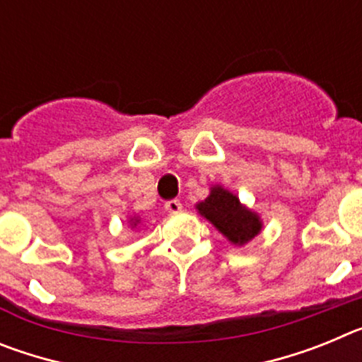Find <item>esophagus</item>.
Masks as SVG:
<instances>
[{"mask_svg": "<svg viewBox=\"0 0 362 362\" xmlns=\"http://www.w3.org/2000/svg\"><path fill=\"white\" fill-rule=\"evenodd\" d=\"M181 209H183V204H181V201L179 199H172L165 203V210L168 214H179L181 212Z\"/></svg>", "mask_w": 362, "mask_h": 362, "instance_id": "34e87169", "label": "esophagus"}]
</instances>
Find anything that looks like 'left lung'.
Instances as JSON below:
<instances>
[{
	"instance_id": "obj_1",
	"label": "left lung",
	"mask_w": 362,
	"mask_h": 362,
	"mask_svg": "<svg viewBox=\"0 0 362 362\" xmlns=\"http://www.w3.org/2000/svg\"><path fill=\"white\" fill-rule=\"evenodd\" d=\"M196 209L232 245H246L263 228L261 217L250 209H246L238 196H233L232 192L225 190L219 185L210 188V196L197 203Z\"/></svg>"
}]
</instances>
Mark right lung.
I'll list each match as a JSON object with an SVG mask.
<instances>
[{
  "label": "right lung",
  "instance_id": "obj_1",
  "mask_svg": "<svg viewBox=\"0 0 362 362\" xmlns=\"http://www.w3.org/2000/svg\"><path fill=\"white\" fill-rule=\"evenodd\" d=\"M130 223H132V226H137L139 219H137V217H132V219H130Z\"/></svg>",
  "mask_w": 362,
  "mask_h": 362
}]
</instances>
